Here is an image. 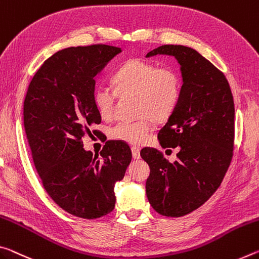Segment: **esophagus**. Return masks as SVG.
Returning a JSON list of instances; mask_svg holds the SVG:
<instances>
[{
    "label": "esophagus",
    "instance_id": "obj_1",
    "mask_svg": "<svg viewBox=\"0 0 259 259\" xmlns=\"http://www.w3.org/2000/svg\"><path fill=\"white\" fill-rule=\"evenodd\" d=\"M131 152H133V158L134 159H139L141 158V150L138 149L136 146L131 147Z\"/></svg>",
    "mask_w": 259,
    "mask_h": 259
}]
</instances>
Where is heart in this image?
<instances>
[{
	"label": "heart",
	"instance_id": "obj_1",
	"mask_svg": "<svg viewBox=\"0 0 259 259\" xmlns=\"http://www.w3.org/2000/svg\"><path fill=\"white\" fill-rule=\"evenodd\" d=\"M114 88L100 85L94 90L93 102L102 120L113 117L117 98L135 97L134 121H120L109 129L114 141L141 145L149 138L153 122L169 118L181 98V80L169 68H157L146 61H125L112 77Z\"/></svg>",
	"mask_w": 259,
	"mask_h": 259
}]
</instances>
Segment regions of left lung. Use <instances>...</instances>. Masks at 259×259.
<instances>
[{
  "instance_id": "obj_1",
  "label": "left lung",
  "mask_w": 259,
  "mask_h": 259,
  "mask_svg": "<svg viewBox=\"0 0 259 259\" xmlns=\"http://www.w3.org/2000/svg\"><path fill=\"white\" fill-rule=\"evenodd\" d=\"M174 56L181 65V98L158 134L163 149L179 147L169 162L162 152L144 147L149 163L146 196L165 217H182L206 202L220 187L234 149L233 94L223 72L190 47L163 45L147 53Z\"/></svg>"
}]
</instances>
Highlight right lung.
<instances>
[{
	"mask_svg": "<svg viewBox=\"0 0 259 259\" xmlns=\"http://www.w3.org/2000/svg\"><path fill=\"white\" fill-rule=\"evenodd\" d=\"M121 52L102 44L62 49L35 72L24 100V128L45 190L79 218L97 219L114 210V186L133 158L123 142H106L100 155H93L81 141L101 122L94 78Z\"/></svg>",
	"mask_w": 259,
	"mask_h": 259,
	"instance_id": "1",
	"label": "right lung"
}]
</instances>
